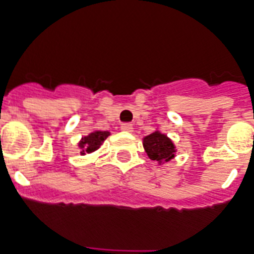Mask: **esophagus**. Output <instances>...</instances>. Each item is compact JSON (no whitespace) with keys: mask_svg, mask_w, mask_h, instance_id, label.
<instances>
[{"mask_svg":"<svg viewBox=\"0 0 254 254\" xmlns=\"http://www.w3.org/2000/svg\"><path fill=\"white\" fill-rule=\"evenodd\" d=\"M121 130L130 133V131H133V125H131V124H129V123L121 124Z\"/></svg>","mask_w":254,"mask_h":254,"instance_id":"34e87169","label":"esophagus"}]
</instances>
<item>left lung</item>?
Listing matches in <instances>:
<instances>
[{"label":"left lung","instance_id":"obj_1","mask_svg":"<svg viewBox=\"0 0 254 254\" xmlns=\"http://www.w3.org/2000/svg\"><path fill=\"white\" fill-rule=\"evenodd\" d=\"M143 147L148 157L159 164L167 163L176 156V146L172 139L159 130L143 138Z\"/></svg>","mask_w":254,"mask_h":254}]
</instances>
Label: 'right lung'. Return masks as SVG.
<instances>
[{"label":"right lung","instance_id":"obj_1","mask_svg":"<svg viewBox=\"0 0 254 254\" xmlns=\"http://www.w3.org/2000/svg\"><path fill=\"white\" fill-rule=\"evenodd\" d=\"M110 135V131H101L95 130L93 133H90L86 137H82L78 143V147L81 150V155H85V153H91L97 151L99 147L102 146L106 138Z\"/></svg>","mask_w":254,"mask_h":254}]
</instances>
